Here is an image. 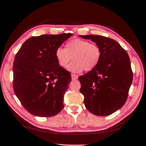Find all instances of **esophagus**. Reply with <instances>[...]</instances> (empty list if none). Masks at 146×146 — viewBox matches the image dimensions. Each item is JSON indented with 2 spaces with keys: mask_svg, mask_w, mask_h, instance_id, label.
<instances>
[{
  "mask_svg": "<svg viewBox=\"0 0 146 146\" xmlns=\"http://www.w3.org/2000/svg\"><path fill=\"white\" fill-rule=\"evenodd\" d=\"M71 78L72 80H77V79L78 78V76H76V75L72 74H71Z\"/></svg>",
  "mask_w": 146,
  "mask_h": 146,
  "instance_id": "34e87169",
  "label": "esophagus"
}]
</instances>
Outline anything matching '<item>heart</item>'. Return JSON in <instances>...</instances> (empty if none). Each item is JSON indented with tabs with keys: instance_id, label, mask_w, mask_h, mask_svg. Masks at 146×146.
<instances>
[{
	"instance_id": "heart-1",
	"label": "heart",
	"mask_w": 146,
	"mask_h": 146,
	"mask_svg": "<svg viewBox=\"0 0 146 146\" xmlns=\"http://www.w3.org/2000/svg\"><path fill=\"white\" fill-rule=\"evenodd\" d=\"M101 56L99 46L78 38L68 42L66 48L58 47L55 51V58L61 67L66 68L72 58L74 61L68 66V69L76 73L84 69L86 71L94 69L99 64Z\"/></svg>"
}]
</instances>
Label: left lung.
Wrapping results in <instances>:
<instances>
[{
	"mask_svg": "<svg viewBox=\"0 0 146 146\" xmlns=\"http://www.w3.org/2000/svg\"><path fill=\"white\" fill-rule=\"evenodd\" d=\"M91 39L102 51L96 67L78 77L86 109L97 116L110 115L125 104L133 80L130 58L114 39L100 35H80Z\"/></svg>",
	"mask_w": 146,
	"mask_h": 146,
	"instance_id": "left-lung-1",
	"label": "left lung"
}]
</instances>
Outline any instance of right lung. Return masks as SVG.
Listing matches in <instances>:
<instances>
[{"instance_id":"right-lung-1","label":"right lung","mask_w":146,"mask_h":146,"mask_svg":"<svg viewBox=\"0 0 146 146\" xmlns=\"http://www.w3.org/2000/svg\"><path fill=\"white\" fill-rule=\"evenodd\" d=\"M72 33L42 35L26 40L13 62V89L24 108L39 117H51L64 107L71 75L55 56L56 48Z\"/></svg>"}]
</instances>
